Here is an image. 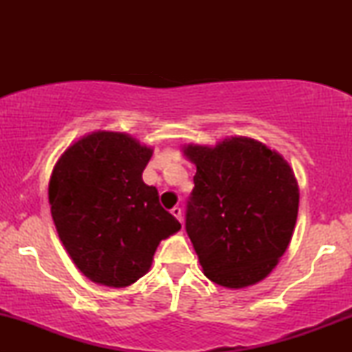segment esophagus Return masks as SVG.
<instances>
[{"label":"esophagus","mask_w":352,"mask_h":352,"mask_svg":"<svg viewBox=\"0 0 352 352\" xmlns=\"http://www.w3.org/2000/svg\"><path fill=\"white\" fill-rule=\"evenodd\" d=\"M171 213L177 221H179V223H182V210L179 208V206H175V208L171 210Z\"/></svg>","instance_id":"obj_1"}]
</instances>
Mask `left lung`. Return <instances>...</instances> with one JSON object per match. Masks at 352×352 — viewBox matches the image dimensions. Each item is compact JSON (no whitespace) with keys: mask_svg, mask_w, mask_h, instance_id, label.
I'll use <instances>...</instances> for the list:
<instances>
[{"mask_svg":"<svg viewBox=\"0 0 352 352\" xmlns=\"http://www.w3.org/2000/svg\"><path fill=\"white\" fill-rule=\"evenodd\" d=\"M195 187L186 230L204 274L226 288L266 278L290 243L300 189L292 166L266 144L230 136L216 146L187 144Z\"/></svg>","mask_w":352,"mask_h":352,"instance_id":"obj_1","label":"left lung"}]
</instances>
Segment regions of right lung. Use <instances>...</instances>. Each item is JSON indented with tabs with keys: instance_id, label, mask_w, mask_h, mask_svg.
<instances>
[{
	"instance_id": "1",
	"label": "right lung",
	"mask_w": 352,
	"mask_h": 352,
	"mask_svg": "<svg viewBox=\"0 0 352 352\" xmlns=\"http://www.w3.org/2000/svg\"><path fill=\"white\" fill-rule=\"evenodd\" d=\"M153 148L126 133L94 131L59 157L50 179L57 234L72 261L99 285L123 288L146 276L162 240L181 229L142 181Z\"/></svg>"
}]
</instances>
